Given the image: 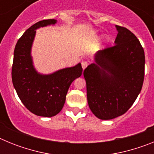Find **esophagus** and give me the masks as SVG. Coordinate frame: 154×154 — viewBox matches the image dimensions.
Returning <instances> with one entry per match:
<instances>
[{
  "label": "esophagus",
  "mask_w": 154,
  "mask_h": 154,
  "mask_svg": "<svg viewBox=\"0 0 154 154\" xmlns=\"http://www.w3.org/2000/svg\"><path fill=\"white\" fill-rule=\"evenodd\" d=\"M88 65H89V63H88V62H86V61H83V62H82V69H85V68L88 66Z\"/></svg>",
  "instance_id": "obj_1"
}]
</instances>
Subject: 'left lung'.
<instances>
[{
    "label": "left lung",
    "instance_id": "8db88e82",
    "mask_svg": "<svg viewBox=\"0 0 154 154\" xmlns=\"http://www.w3.org/2000/svg\"><path fill=\"white\" fill-rule=\"evenodd\" d=\"M116 28L115 45L100 50L96 63L83 72L89 108L96 117L105 120L127 112L144 80L143 48L130 30L119 25Z\"/></svg>",
    "mask_w": 154,
    "mask_h": 154
}]
</instances>
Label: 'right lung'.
<instances>
[{"label":"right lung","instance_id":"right-lung-1","mask_svg":"<svg viewBox=\"0 0 154 154\" xmlns=\"http://www.w3.org/2000/svg\"><path fill=\"white\" fill-rule=\"evenodd\" d=\"M55 23L54 19L35 23L18 39L14 51L11 77L17 96L30 112L45 117L60 112L69 86L82 72L80 63L48 75L38 74L34 69L30 54L35 30Z\"/></svg>","mask_w":154,"mask_h":154}]
</instances>
